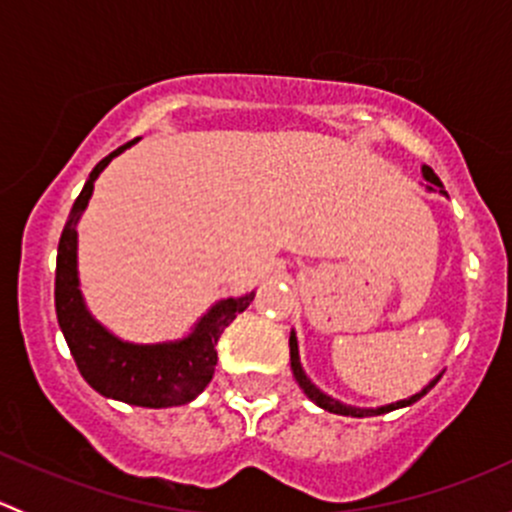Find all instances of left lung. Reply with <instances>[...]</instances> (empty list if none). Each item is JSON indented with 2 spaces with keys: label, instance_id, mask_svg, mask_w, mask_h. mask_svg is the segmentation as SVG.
<instances>
[{
  "label": "left lung",
  "instance_id": "left-lung-1",
  "mask_svg": "<svg viewBox=\"0 0 512 512\" xmlns=\"http://www.w3.org/2000/svg\"><path fill=\"white\" fill-rule=\"evenodd\" d=\"M421 173H423V178H426V183H428V185H426L428 193H438V195H443V198H448V193H446V190H443V183H441V180H438V175L433 173L431 168H428V165H423ZM289 364H292V374H294V381H297V384H299V389H302L304 394H307V399L314 401V404H317L319 409L329 411V414L359 416V418H361V416H379V414H386V411H396V409H404V406L416 404V401L421 399V396H426L428 391H431L433 386H436V381L441 379V374L433 376V379L428 381V384L423 386L421 391H416V394H411L409 399L391 401V404L376 406V409H366V406L344 404V401H339V399H334V396L324 394V391L319 389V386L314 384V381L309 379L307 374H304V366H302V361H299V342H297V334H294V329H292V334H289Z\"/></svg>",
  "mask_w": 512,
  "mask_h": 512
}]
</instances>
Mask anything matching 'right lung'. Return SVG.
Listing matches in <instances>:
<instances>
[{"label":"right lung","mask_w":512,"mask_h":512,"mask_svg":"<svg viewBox=\"0 0 512 512\" xmlns=\"http://www.w3.org/2000/svg\"><path fill=\"white\" fill-rule=\"evenodd\" d=\"M133 143L108 153L86 178L84 190L76 198L66 220L56 255V317L69 344L71 356L79 366L81 376L89 381L91 389L106 399L123 401L131 406L146 409H168L183 406L198 399L205 386L210 384L218 364V339L227 324L245 312L255 299V292L242 297L218 299L190 332L170 342L138 344L116 337L108 327L91 314L86 307L84 292L79 280V220L89 208L94 195V183L113 158L121 156Z\"/></svg>","instance_id":"1"}]
</instances>
